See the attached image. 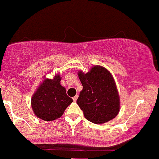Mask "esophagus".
I'll use <instances>...</instances> for the list:
<instances>
[{
  "instance_id": "esophagus-1",
  "label": "esophagus",
  "mask_w": 159,
  "mask_h": 159,
  "mask_svg": "<svg viewBox=\"0 0 159 159\" xmlns=\"http://www.w3.org/2000/svg\"><path fill=\"white\" fill-rule=\"evenodd\" d=\"M78 95H76V96H75L74 97L72 98H73V101L74 102H76V100L78 99Z\"/></svg>"
}]
</instances>
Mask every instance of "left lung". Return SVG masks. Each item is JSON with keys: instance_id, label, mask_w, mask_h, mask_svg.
Segmentation results:
<instances>
[{"instance_id": "1", "label": "left lung", "mask_w": 159, "mask_h": 159, "mask_svg": "<svg viewBox=\"0 0 159 159\" xmlns=\"http://www.w3.org/2000/svg\"><path fill=\"white\" fill-rule=\"evenodd\" d=\"M83 90L77 104L85 118L96 124L114 119L120 111V98L115 81L109 71L96 66L87 73L78 72Z\"/></svg>"}]
</instances>
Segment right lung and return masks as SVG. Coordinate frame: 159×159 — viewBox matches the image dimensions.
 <instances>
[{
    "mask_svg": "<svg viewBox=\"0 0 159 159\" xmlns=\"http://www.w3.org/2000/svg\"><path fill=\"white\" fill-rule=\"evenodd\" d=\"M59 75L53 79H45L33 96L31 106L36 116L45 121L60 118L67 107L73 102L61 85Z\"/></svg>",
    "mask_w": 159,
    "mask_h": 159,
    "instance_id": "right-lung-1",
    "label": "right lung"
}]
</instances>
